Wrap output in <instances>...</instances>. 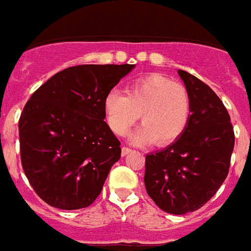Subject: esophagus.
Instances as JSON below:
<instances>
[{
    "label": "esophagus",
    "mask_w": 251,
    "mask_h": 251,
    "mask_svg": "<svg viewBox=\"0 0 251 251\" xmlns=\"http://www.w3.org/2000/svg\"><path fill=\"white\" fill-rule=\"evenodd\" d=\"M130 151H131V149L127 148V147H122V148H121V154H122V155L129 154Z\"/></svg>",
    "instance_id": "obj_1"
}]
</instances>
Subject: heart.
Listing matches in <instances>:
<instances>
[{"label":"heart","mask_w":251,"mask_h":251,"mask_svg":"<svg viewBox=\"0 0 251 251\" xmlns=\"http://www.w3.org/2000/svg\"><path fill=\"white\" fill-rule=\"evenodd\" d=\"M107 122L122 136L131 129L142 113V124L131 135L135 144L154 142L166 147L181 138L191 115L190 94L182 84L174 83L161 74H149L132 80L126 96L109 92L104 98Z\"/></svg>","instance_id":"heart-1"}]
</instances>
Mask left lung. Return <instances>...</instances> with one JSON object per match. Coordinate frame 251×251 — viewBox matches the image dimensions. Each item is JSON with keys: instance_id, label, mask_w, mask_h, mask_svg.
<instances>
[{"instance_id": "left-lung-1", "label": "left lung", "mask_w": 251, "mask_h": 251, "mask_svg": "<svg viewBox=\"0 0 251 251\" xmlns=\"http://www.w3.org/2000/svg\"><path fill=\"white\" fill-rule=\"evenodd\" d=\"M177 73L190 94V121L180 139L147 154L144 184L162 210L186 214L203 207L226 180L235 134L213 90L186 71Z\"/></svg>"}]
</instances>
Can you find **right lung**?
Instances as JSON below:
<instances>
[{
  "mask_svg": "<svg viewBox=\"0 0 251 251\" xmlns=\"http://www.w3.org/2000/svg\"><path fill=\"white\" fill-rule=\"evenodd\" d=\"M134 65H77L31 94L19 120L20 157L37 195L65 210L89 207L121 158L104 98Z\"/></svg>",
  "mask_w": 251,
  "mask_h": 251,
  "instance_id": "obj_1",
  "label": "right lung"
}]
</instances>
